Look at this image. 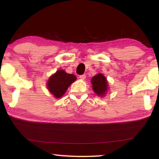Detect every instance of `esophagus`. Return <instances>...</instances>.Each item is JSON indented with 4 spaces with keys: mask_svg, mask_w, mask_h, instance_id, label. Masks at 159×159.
<instances>
[{
    "mask_svg": "<svg viewBox=\"0 0 159 159\" xmlns=\"http://www.w3.org/2000/svg\"><path fill=\"white\" fill-rule=\"evenodd\" d=\"M85 74H83V75H80V76H79V78L81 80H84V79H85Z\"/></svg>",
    "mask_w": 159,
    "mask_h": 159,
    "instance_id": "esophagus-1",
    "label": "esophagus"
}]
</instances>
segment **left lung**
<instances>
[{"instance_id": "obj_1", "label": "left lung", "mask_w": 159, "mask_h": 159, "mask_svg": "<svg viewBox=\"0 0 159 159\" xmlns=\"http://www.w3.org/2000/svg\"><path fill=\"white\" fill-rule=\"evenodd\" d=\"M93 85V89L97 95L99 96H103L107 90V81L106 78L101 74L96 75L93 77L91 80Z\"/></svg>"}]
</instances>
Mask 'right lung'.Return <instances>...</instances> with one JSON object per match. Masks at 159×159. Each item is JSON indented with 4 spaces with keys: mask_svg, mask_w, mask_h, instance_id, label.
Masks as SVG:
<instances>
[{
    "mask_svg": "<svg viewBox=\"0 0 159 159\" xmlns=\"http://www.w3.org/2000/svg\"><path fill=\"white\" fill-rule=\"evenodd\" d=\"M76 80L73 74L66 73L64 70H59L50 77L48 81V88L56 98H61L72 83Z\"/></svg>",
    "mask_w": 159,
    "mask_h": 159,
    "instance_id": "add662e5",
    "label": "right lung"
}]
</instances>
